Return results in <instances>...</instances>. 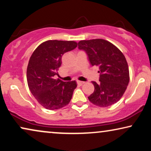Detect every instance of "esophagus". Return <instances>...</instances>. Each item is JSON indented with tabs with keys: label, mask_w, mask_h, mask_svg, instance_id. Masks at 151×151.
Listing matches in <instances>:
<instances>
[{
	"label": "esophagus",
	"mask_w": 151,
	"mask_h": 151,
	"mask_svg": "<svg viewBox=\"0 0 151 151\" xmlns=\"http://www.w3.org/2000/svg\"><path fill=\"white\" fill-rule=\"evenodd\" d=\"M77 84H78V85H79V86H82V84H84V82L78 81V82H77Z\"/></svg>",
	"instance_id": "obj_1"
}]
</instances>
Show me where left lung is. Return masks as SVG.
<instances>
[{"label":"left lung","instance_id":"8db88e82","mask_svg":"<svg viewBox=\"0 0 151 151\" xmlns=\"http://www.w3.org/2000/svg\"><path fill=\"white\" fill-rule=\"evenodd\" d=\"M78 45L80 50L86 52L91 66L100 69V82H92L95 89L88 100L100 107L118 102L129 82V70L124 55L112 43L103 39L81 40Z\"/></svg>","mask_w":151,"mask_h":151}]
</instances>
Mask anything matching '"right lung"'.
<instances>
[{"instance_id": "1", "label": "right lung", "mask_w": 151, "mask_h": 151, "mask_svg": "<svg viewBox=\"0 0 151 151\" xmlns=\"http://www.w3.org/2000/svg\"><path fill=\"white\" fill-rule=\"evenodd\" d=\"M76 47L74 41L47 40L39 45L30 58L27 69L29 88L39 104L47 109H61L71 100L76 82H63L54 76L58 75L63 55Z\"/></svg>"}]
</instances>
